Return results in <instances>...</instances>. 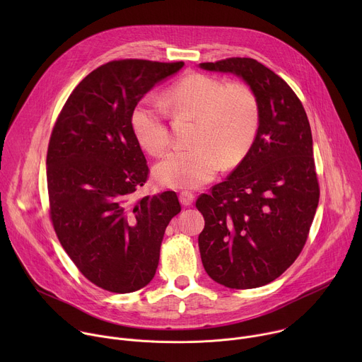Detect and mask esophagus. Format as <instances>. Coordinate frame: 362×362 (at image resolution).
<instances>
[{"label": "esophagus", "instance_id": "1", "mask_svg": "<svg viewBox=\"0 0 362 362\" xmlns=\"http://www.w3.org/2000/svg\"><path fill=\"white\" fill-rule=\"evenodd\" d=\"M179 199H180V203L185 204V206H190L194 200V194L192 192H187V190H183L180 192L179 194Z\"/></svg>", "mask_w": 362, "mask_h": 362}]
</instances>
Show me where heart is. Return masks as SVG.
<instances>
[{
    "instance_id": "b5f03b06",
    "label": "heart",
    "mask_w": 362,
    "mask_h": 362,
    "mask_svg": "<svg viewBox=\"0 0 362 362\" xmlns=\"http://www.w3.org/2000/svg\"><path fill=\"white\" fill-rule=\"evenodd\" d=\"M168 109L175 116L194 119L189 148L169 151L154 166L158 183L175 189H194L211 182L222 163H240L252 148L261 124V105L255 90L243 81L192 73L165 94ZM136 141L150 154H160L170 141L163 107L143 98L130 113Z\"/></svg>"
}]
</instances>
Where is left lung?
<instances>
[{
  "label": "left lung",
  "mask_w": 362,
  "mask_h": 362,
  "mask_svg": "<svg viewBox=\"0 0 362 362\" xmlns=\"http://www.w3.org/2000/svg\"><path fill=\"white\" fill-rule=\"evenodd\" d=\"M199 66L242 77L261 105L259 130L245 159L196 200L204 218L202 264L228 288L264 286L295 262L318 208L311 126L293 90L259 62L232 57Z\"/></svg>",
  "instance_id": "left-lung-1"
}]
</instances>
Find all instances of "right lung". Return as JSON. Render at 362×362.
I'll use <instances>...</instances> for the list:
<instances>
[{
    "label": "right lung",
    "mask_w": 362,
    "mask_h": 362,
    "mask_svg": "<svg viewBox=\"0 0 362 362\" xmlns=\"http://www.w3.org/2000/svg\"><path fill=\"white\" fill-rule=\"evenodd\" d=\"M183 62L115 60L73 90L47 150L49 218L78 271L116 293L144 288L156 274L165 230L182 206L172 190L133 199L148 166L130 113Z\"/></svg>",
    "instance_id": "right-lung-1"
}]
</instances>
